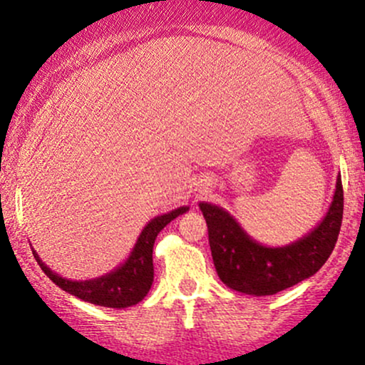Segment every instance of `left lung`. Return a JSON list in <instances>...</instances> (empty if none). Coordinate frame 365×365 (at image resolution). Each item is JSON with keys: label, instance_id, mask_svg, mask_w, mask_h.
Segmentation results:
<instances>
[{"label": "left lung", "instance_id": "left-lung-1", "mask_svg": "<svg viewBox=\"0 0 365 365\" xmlns=\"http://www.w3.org/2000/svg\"><path fill=\"white\" fill-rule=\"evenodd\" d=\"M199 209L207 222L219 279L232 291L272 296L314 276L331 256L342 224V181L337 176L336 192L322 221L306 236L281 247L254 241L226 209L209 202H199Z\"/></svg>", "mask_w": 365, "mask_h": 365}]
</instances>
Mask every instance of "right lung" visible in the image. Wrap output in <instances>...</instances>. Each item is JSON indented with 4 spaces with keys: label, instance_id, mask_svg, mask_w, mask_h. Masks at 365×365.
<instances>
[{
    "label": "right lung",
    "instance_id": "obj_1",
    "mask_svg": "<svg viewBox=\"0 0 365 365\" xmlns=\"http://www.w3.org/2000/svg\"><path fill=\"white\" fill-rule=\"evenodd\" d=\"M189 211L187 206H181L171 212L161 214L151 219L139 234L136 244H134L131 254L121 266L114 271L104 274L101 277L89 279V281H69L53 272L46 264H44L36 251H33L34 257L43 269V272L71 296L83 299L84 302L96 304L101 307L124 309L131 307L134 304L141 302L154 281V267H153V247L158 234L168 226L173 219L181 216Z\"/></svg>",
    "mask_w": 365,
    "mask_h": 365
}]
</instances>
